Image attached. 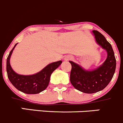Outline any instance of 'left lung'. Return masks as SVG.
<instances>
[{"mask_svg": "<svg viewBox=\"0 0 123 123\" xmlns=\"http://www.w3.org/2000/svg\"><path fill=\"white\" fill-rule=\"evenodd\" d=\"M98 44L107 52L104 64L93 71H86L72 61L70 81L76 89L85 93H93L106 87L113 77L116 68V59L111 44L97 30L93 31Z\"/></svg>", "mask_w": 123, "mask_h": 123, "instance_id": "obj_1", "label": "left lung"}]
</instances>
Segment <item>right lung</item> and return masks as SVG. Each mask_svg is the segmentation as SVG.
Instances as JSON below:
<instances>
[{"mask_svg":"<svg viewBox=\"0 0 123 123\" xmlns=\"http://www.w3.org/2000/svg\"><path fill=\"white\" fill-rule=\"evenodd\" d=\"M17 44L12 48L7 58L6 71L9 80L16 89L25 93L37 94L43 91L49 85L52 73L61 64L62 61L51 63L34 75H19L12 69L9 62L11 54Z\"/></svg>","mask_w":123,"mask_h":123,"instance_id":"right-lung-1","label":"right lung"}]
</instances>
